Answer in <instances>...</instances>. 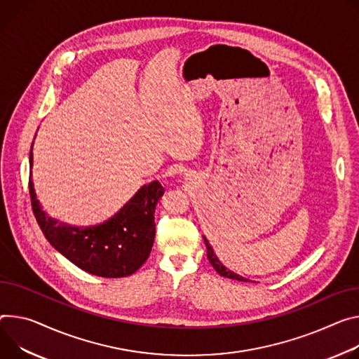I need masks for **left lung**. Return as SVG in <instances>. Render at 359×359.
Here are the masks:
<instances>
[{
    "mask_svg": "<svg viewBox=\"0 0 359 359\" xmlns=\"http://www.w3.org/2000/svg\"><path fill=\"white\" fill-rule=\"evenodd\" d=\"M203 239H205V243H206V248H208V259H209V262L212 264V266L215 268V271H216L219 275H222V276H226V278H231V279H235V280L249 282L246 278H243V276H239V275L233 273L232 271L226 269V268H224V266L220 264V260L216 257V255L213 253V249H212V246L209 245L208 239H206V238H203Z\"/></svg>",
    "mask_w": 359,
    "mask_h": 359,
    "instance_id": "left-lung-1",
    "label": "left lung"
}]
</instances>
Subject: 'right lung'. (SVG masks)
Listing matches in <instances>:
<instances>
[{
    "label": "right lung",
    "instance_id": "obj_1",
    "mask_svg": "<svg viewBox=\"0 0 359 359\" xmlns=\"http://www.w3.org/2000/svg\"><path fill=\"white\" fill-rule=\"evenodd\" d=\"M28 186L31 208L46 239L80 269L102 278H124L147 260L156 232L154 209L165 193L157 180L144 184L110 220L84 229L47 216L36 198L31 177Z\"/></svg>",
    "mask_w": 359,
    "mask_h": 359
}]
</instances>
